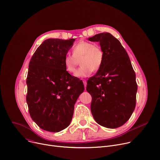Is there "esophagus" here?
Listing matches in <instances>:
<instances>
[{
  "label": "esophagus",
  "instance_id": "34e87169",
  "mask_svg": "<svg viewBox=\"0 0 160 160\" xmlns=\"http://www.w3.org/2000/svg\"><path fill=\"white\" fill-rule=\"evenodd\" d=\"M83 81V83H84V88H86V87H87V81H86V80H83L82 81Z\"/></svg>",
  "mask_w": 160,
  "mask_h": 160
}]
</instances>
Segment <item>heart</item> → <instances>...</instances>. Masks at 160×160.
Returning <instances> with one entry per match:
<instances>
[{
  "instance_id": "heart-1",
  "label": "heart",
  "mask_w": 160,
  "mask_h": 160,
  "mask_svg": "<svg viewBox=\"0 0 160 160\" xmlns=\"http://www.w3.org/2000/svg\"><path fill=\"white\" fill-rule=\"evenodd\" d=\"M104 58L103 50L99 45L81 41L73 47L72 54H67L65 56L63 62L66 70L73 73L80 60L81 66L75 73V76L80 78L90 76L93 71L99 70L104 63Z\"/></svg>"
}]
</instances>
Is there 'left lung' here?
<instances>
[{"mask_svg": "<svg viewBox=\"0 0 160 160\" xmlns=\"http://www.w3.org/2000/svg\"><path fill=\"white\" fill-rule=\"evenodd\" d=\"M88 40L99 42L104 54L102 67L87 81L92 115L102 126L120 127L136 106L138 86L129 57L119 40L109 32L95 34Z\"/></svg>", "mask_w": 160, "mask_h": 160, "instance_id": "1", "label": "left lung"}]
</instances>
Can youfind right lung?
<instances>
[{
  "label": "right lung",
  "instance_id": "obj_1",
  "mask_svg": "<svg viewBox=\"0 0 160 160\" xmlns=\"http://www.w3.org/2000/svg\"><path fill=\"white\" fill-rule=\"evenodd\" d=\"M74 41L47 39L30 60L26 101L31 118L45 131L59 132L69 126L84 89L82 81L71 76L63 62Z\"/></svg>",
  "mask_w": 160,
  "mask_h": 160
}]
</instances>
